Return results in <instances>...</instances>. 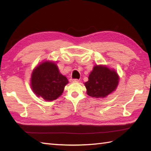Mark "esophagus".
Masks as SVG:
<instances>
[{
  "label": "esophagus",
  "instance_id": "1",
  "mask_svg": "<svg viewBox=\"0 0 151 151\" xmlns=\"http://www.w3.org/2000/svg\"><path fill=\"white\" fill-rule=\"evenodd\" d=\"M70 81L71 82H78L79 80L78 79H72V78H70Z\"/></svg>",
  "mask_w": 151,
  "mask_h": 151
}]
</instances>
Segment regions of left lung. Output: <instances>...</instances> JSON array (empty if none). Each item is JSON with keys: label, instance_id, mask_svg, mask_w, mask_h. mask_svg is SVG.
Masks as SVG:
<instances>
[{"label": "left lung", "instance_id": "left-lung-1", "mask_svg": "<svg viewBox=\"0 0 151 151\" xmlns=\"http://www.w3.org/2000/svg\"><path fill=\"white\" fill-rule=\"evenodd\" d=\"M119 76L115 70L104 65H95L90 73L88 81L84 83L87 94L92 97L104 98L116 89Z\"/></svg>", "mask_w": 151, "mask_h": 151}]
</instances>
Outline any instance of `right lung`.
Returning a JSON list of instances; mask_svg holds the SVG:
<instances>
[{
  "label": "right lung",
  "instance_id": "1",
  "mask_svg": "<svg viewBox=\"0 0 151 151\" xmlns=\"http://www.w3.org/2000/svg\"><path fill=\"white\" fill-rule=\"evenodd\" d=\"M30 81L34 93L47 101L58 98L69 82L65 76L60 73L56 64L49 61L40 63L34 69Z\"/></svg>",
  "mask_w": 151,
  "mask_h": 151
}]
</instances>
